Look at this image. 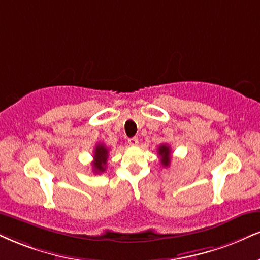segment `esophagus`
Listing matches in <instances>:
<instances>
[{"instance_id": "34e87169", "label": "esophagus", "mask_w": 260, "mask_h": 260, "mask_svg": "<svg viewBox=\"0 0 260 260\" xmlns=\"http://www.w3.org/2000/svg\"><path fill=\"white\" fill-rule=\"evenodd\" d=\"M127 143H129L130 146H133V147H135V146H137L139 145V140L136 139V137H131V139H129L127 140Z\"/></svg>"}]
</instances>
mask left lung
I'll use <instances>...</instances> for the list:
<instances>
[{"label":"left lung","mask_w":260,"mask_h":260,"mask_svg":"<svg viewBox=\"0 0 260 260\" xmlns=\"http://www.w3.org/2000/svg\"><path fill=\"white\" fill-rule=\"evenodd\" d=\"M158 154L160 156V161H161L162 166H169L170 161H171V149L168 145H160L158 148Z\"/></svg>","instance_id":"8db88e82"}]
</instances>
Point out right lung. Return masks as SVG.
Here are the masks:
<instances>
[{
  "label": "right lung",
  "mask_w": 260,
  "mask_h": 260,
  "mask_svg": "<svg viewBox=\"0 0 260 260\" xmlns=\"http://www.w3.org/2000/svg\"><path fill=\"white\" fill-rule=\"evenodd\" d=\"M108 158V149L106 148L105 145L99 143L96 145L94 150V161H92V169L96 174H100L106 170V164H107Z\"/></svg>",
  "instance_id": "add662e5"
}]
</instances>
